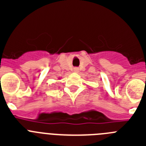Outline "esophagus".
I'll use <instances>...</instances> for the list:
<instances>
[{"instance_id":"1","label":"esophagus","mask_w":146,"mask_h":146,"mask_svg":"<svg viewBox=\"0 0 146 146\" xmlns=\"http://www.w3.org/2000/svg\"><path fill=\"white\" fill-rule=\"evenodd\" d=\"M74 72H79V69H78V68H77V67H75V68H74Z\"/></svg>"}]
</instances>
